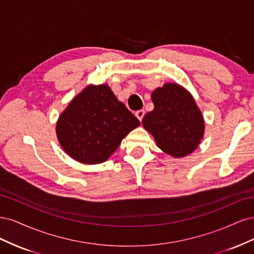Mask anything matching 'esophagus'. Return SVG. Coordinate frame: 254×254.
I'll list each match as a JSON object with an SVG mask.
<instances>
[{"instance_id":"esophagus-1","label":"esophagus","mask_w":254,"mask_h":254,"mask_svg":"<svg viewBox=\"0 0 254 254\" xmlns=\"http://www.w3.org/2000/svg\"><path fill=\"white\" fill-rule=\"evenodd\" d=\"M144 114H145V111L144 110H137L136 112H135V117L139 119V121L141 122L142 120H143V118H144Z\"/></svg>"}]
</instances>
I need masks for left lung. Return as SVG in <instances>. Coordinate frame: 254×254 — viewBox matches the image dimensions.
Listing matches in <instances>:
<instances>
[{
  "label": "left lung",
  "mask_w": 254,
  "mask_h": 254,
  "mask_svg": "<svg viewBox=\"0 0 254 254\" xmlns=\"http://www.w3.org/2000/svg\"><path fill=\"white\" fill-rule=\"evenodd\" d=\"M152 111L143 118L158 147L175 158L194 151L204 133V121L193 96L178 83H165L152 92Z\"/></svg>",
  "instance_id": "left-lung-1"
}]
</instances>
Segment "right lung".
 <instances>
[{
    "label": "right lung",
    "mask_w": 254,
    "mask_h": 254,
    "mask_svg": "<svg viewBox=\"0 0 254 254\" xmlns=\"http://www.w3.org/2000/svg\"><path fill=\"white\" fill-rule=\"evenodd\" d=\"M140 121L107 84H90L60 114L56 133L61 147L84 164L103 163Z\"/></svg>",
    "instance_id": "obj_1"
}]
</instances>
